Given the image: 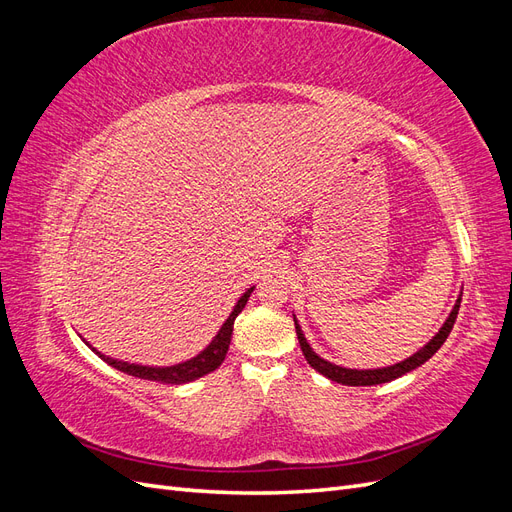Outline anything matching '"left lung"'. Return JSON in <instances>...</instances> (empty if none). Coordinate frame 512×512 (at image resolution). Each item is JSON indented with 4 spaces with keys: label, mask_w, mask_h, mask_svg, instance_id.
Segmentation results:
<instances>
[{
    "label": "left lung",
    "mask_w": 512,
    "mask_h": 512,
    "mask_svg": "<svg viewBox=\"0 0 512 512\" xmlns=\"http://www.w3.org/2000/svg\"><path fill=\"white\" fill-rule=\"evenodd\" d=\"M459 303H461V299H457L451 316L446 318V322L442 324V329L436 333V337H433L427 346H423L416 354H412L410 359L401 361L397 365H391V367H382V369H346V367H339V365H333L329 361H324V359H320V356L312 348H309L307 339H305V335H303L297 320H294V329H297V337H299V344H301L305 361L312 365L316 371H320L322 376H327L329 380L339 382V384H346V386H374V384L391 382V380H395L399 376L408 374V371L421 367L425 361H429L431 356L436 354L440 350V346L446 342L448 333L453 331V324H455L457 314H459Z\"/></svg>",
    "instance_id": "1"
}]
</instances>
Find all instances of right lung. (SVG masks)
<instances>
[{
	"label": "right lung",
	"mask_w": 512,
	"mask_h": 512,
	"mask_svg": "<svg viewBox=\"0 0 512 512\" xmlns=\"http://www.w3.org/2000/svg\"><path fill=\"white\" fill-rule=\"evenodd\" d=\"M254 292V286L247 288L243 292V297L237 301L232 314L226 318V322L222 324V329L218 331V335L213 337V342L196 354L194 359L179 363V365H170V367H145V365H134V363H123V361H115L111 356H104L102 352L94 350L100 359H104L108 365L123 371V374L141 378V380H151V382H162V384H181V382H190L196 380L205 374H211V371L218 369L222 365V361L226 359V352L230 346V337H232V327H235V318L241 314V309L245 307L250 294ZM89 346V344H87Z\"/></svg>",
	"instance_id": "add662e5"
}]
</instances>
